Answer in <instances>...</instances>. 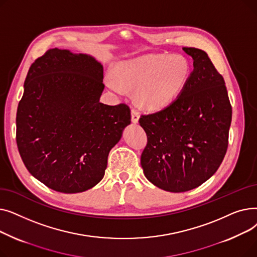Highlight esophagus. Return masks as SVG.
<instances>
[{
	"label": "esophagus",
	"instance_id": "esophagus-1",
	"mask_svg": "<svg viewBox=\"0 0 257 257\" xmlns=\"http://www.w3.org/2000/svg\"><path fill=\"white\" fill-rule=\"evenodd\" d=\"M131 118H132L133 123H138L139 119H140V112H139V110L134 109V108H133L132 111H131Z\"/></svg>",
	"mask_w": 257,
	"mask_h": 257
}]
</instances>
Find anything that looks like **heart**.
I'll use <instances>...</instances> for the list:
<instances>
[{"label":"heart","instance_id":"heart-1","mask_svg":"<svg viewBox=\"0 0 257 257\" xmlns=\"http://www.w3.org/2000/svg\"><path fill=\"white\" fill-rule=\"evenodd\" d=\"M188 74L190 65L181 55L143 56L121 63L108 85L117 92L132 88L141 106L159 109L178 96Z\"/></svg>","mask_w":257,"mask_h":257}]
</instances>
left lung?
Instances as JSON below:
<instances>
[{
	"instance_id": "obj_1",
	"label": "left lung",
	"mask_w": 257,
	"mask_h": 257,
	"mask_svg": "<svg viewBox=\"0 0 257 257\" xmlns=\"http://www.w3.org/2000/svg\"><path fill=\"white\" fill-rule=\"evenodd\" d=\"M182 49L193 57L194 71L180 94L139 120L148 138L141 157L145 176L172 193L191 191L217 172L227 152L232 116L224 78L207 54Z\"/></svg>"
}]
</instances>
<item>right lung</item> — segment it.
Here are the masks:
<instances>
[{
  "instance_id": "add662e5",
  "label": "right lung",
  "mask_w": 257,
  "mask_h": 257,
  "mask_svg": "<svg viewBox=\"0 0 257 257\" xmlns=\"http://www.w3.org/2000/svg\"><path fill=\"white\" fill-rule=\"evenodd\" d=\"M103 66L86 54L57 48L31 64L17 112L25 167L52 190L75 194L104 177L111 148L130 124L127 104L100 102Z\"/></svg>"
}]
</instances>
